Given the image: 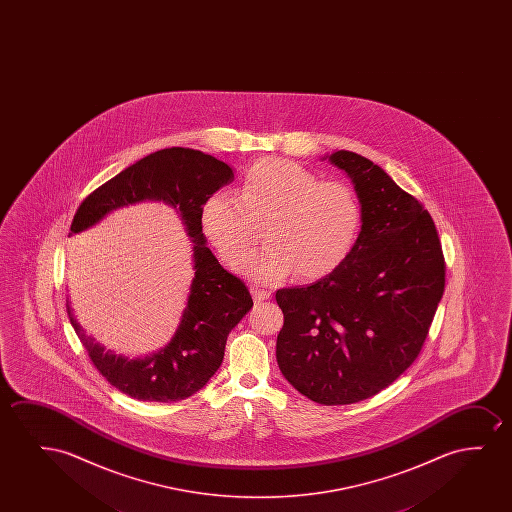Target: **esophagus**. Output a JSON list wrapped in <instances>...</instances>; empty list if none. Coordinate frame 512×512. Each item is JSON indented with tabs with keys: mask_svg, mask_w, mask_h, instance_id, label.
I'll return each mask as SVG.
<instances>
[{
	"mask_svg": "<svg viewBox=\"0 0 512 512\" xmlns=\"http://www.w3.org/2000/svg\"><path fill=\"white\" fill-rule=\"evenodd\" d=\"M250 292H252L253 301L255 302L267 301L271 297L269 290H264V288L257 287V285H252Z\"/></svg>",
	"mask_w": 512,
	"mask_h": 512,
	"instance_id": "obj_1",
	"label": "esophagus"
}]
</instances>
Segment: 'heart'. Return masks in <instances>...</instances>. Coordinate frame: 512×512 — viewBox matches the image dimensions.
<instances>
[{
	"instance_id": "obj_1",
	"label": "heart",
	"mask_w": 512,
	"mask_h": 512,
	"mask_svg": "<svg viewBox=\"0 0 512 512\" xmlns=\"http://www.w3.org/2000/svg\"><path fill=\"white\" fill-rule=\"evenodd\" d=\"M262 222L264 245L238 260L239 271L260 283L295 273L318 280L343 264L357 241L362 206L348 183L320 176L285 159H264L246 171L238 196L211 194L201 227L224 260L238 259Z\"/></svg>"
}]
</instances>
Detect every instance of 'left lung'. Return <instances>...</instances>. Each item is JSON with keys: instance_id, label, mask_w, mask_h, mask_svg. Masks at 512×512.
<instances>
[{"instance_id": "obj_1", "label": "left lung", "mask_w": 512, "mask_h": 512, "mask_svg": "<svg viewBox=\"0 0 512 512\" xmlns=\"http://www.w3.org/2000/svg\"><path fill=\"white\" fill-rule=\"evenodd\" d=\"M329 159L350 176L362 206L343 264L306 287L281 288L280 371L325 406L369 399L420 355L444 294L434 220L378 164L348 150Z\"/></svg>"}]
</instances>
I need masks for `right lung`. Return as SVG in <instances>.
<instances>
[{"instance_id": "obj_1", "label": "right lung", "mask_w": 512, "mask_h": 512, "mask_svg": "<svg viewBox=\"0 0 512 512\" xmlns=\"http://www.w3.org/2000/svg\"><path fill=\"white\" fill-rule=\"evenodd\" d=\"M232 180L234 169L213 155L192 148H164L94 190L73 217L70 236L91 229L112 211L157 201L175 208L194 243V276L180 323L169 343L150 355L129 358L106 350L85 334L66 299L71 325L94 367L133 399L176 402L199 392L222 365L229 332L252 309L245 283L218 264L201 227L204 201Z\"/></svg>"}]
</instances>
